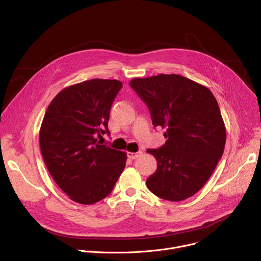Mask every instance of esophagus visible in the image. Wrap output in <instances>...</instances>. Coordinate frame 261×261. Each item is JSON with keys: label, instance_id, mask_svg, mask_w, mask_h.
I'll return each mask as SVG.
<instances>
[{"label": "esophagus", "instance_id": "34e87169", "mask_svg": "<svg viewBox=\"0 0 261 261\" xmlns=\"http://www.w3.org/2000/svg\"><path fill=\"white\" fill-rule=\"evenodd\" d=\"M141 155V152L139 151V152H137V153H132V152H128L127 153V156H128V158H130V159H136L137 157H139Z\"/></svg>", "mask_w": 261, "mask_h": 261}]
</instances>
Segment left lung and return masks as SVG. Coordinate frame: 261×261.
Here are the masks:
<instances>
[{"label": "left lung", "instance_id": "obj_1", "mask_svg": "<svg viewBox=\"0 0 261 261\" xmlns=\"http://www.w3.org/2000/svg\"><path fill=\"white\" fill-rule=\"evenodd\" d=\"M151 113L153 125L165 129L160 148H147L157 170L148 190L170 201L197 193L221 159L226 130L218 102L204 86L177 74L134 79L129 83Z\"/></svg>", "mask_w": 261, "mask_h": 261}]
</instances>
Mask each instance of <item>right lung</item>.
<instances>
[{"label":"right lung","mask_w":261,"mask_h":261,"mask_svg":"<svg viewBox=\"0 0 261 261\" xmlns=\"http://www.w3.org/2000/svg\"><path fill=\"white\" fill-rule=\"evenodd\" d=\"M123 84L94 79L62 90L48 105L40 132V150L59 187L73 201L94 204L113 190L127 154L100 144L109 134L111 105Z\"/></svg>","instance_id":"obj_1"}]
</instances>
